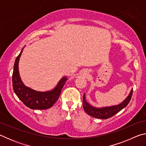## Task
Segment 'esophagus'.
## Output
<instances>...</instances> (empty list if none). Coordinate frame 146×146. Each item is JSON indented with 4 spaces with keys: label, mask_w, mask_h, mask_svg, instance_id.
<instances>
[{
    "label": "esophagus",
    "mask_w": 146,
    "mask_h": 146,
    "mask_svg": "<svg viewBox=\"0 0 146 146\" xmlns=\"http://www.w3.org/2000/svg\"><path fill=\"white\" fill-rule=\"evenodd\" d=\"M87 74H88V73H87V71H86V73H84V76H85V77H86V76H87Z\"/></svg>",
    "instance_id": "1"
}]
</instances>
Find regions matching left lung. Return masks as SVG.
<instances>
[{
	"mask_svg": "<svg viewBox=\"0 0 146 146\" xmlns=\"http://www.w3.org/2000/svg\"><path fill=\"white\" fill-rule=\"evenodd\" d=\"M132 94L133 89H131L127 97L118 104L97 108L91 105L90 103L87 102L86 99V94L84 93L83 95V108L85 112L91 117L100 118V119H107V118L114 116L122 109L126 107L127 105L129 104L131 98Z\"/></svg>",
	"mask_w": 146,
	"mask_h": 146,
	"instance_id": "obj_1",
	"label": "left lung"
}]
</instances>
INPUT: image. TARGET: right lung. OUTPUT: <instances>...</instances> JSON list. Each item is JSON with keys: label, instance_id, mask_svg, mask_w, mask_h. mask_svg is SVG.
Wrapping results in <instances>:
<instances>
[{"label": "right lung", "instance_id": "add662e5", "mask_svg": "<svg viewBox=\"0 0 146 146\" xmlns=\"http://www.w3.org/2000/svg\"><path fill=\"white\" fill-rule=\"evenodd\" d=\"M24 47L22 49L14 64L12 75L14 92L24 104L31 110H46L50 108L58 99L62 89L67 81L68 77L63 76L55 88L46 91H36L24 85L19 71V60Z\"/></svg>", "mask_w": 146, "mask_h": 146}]
</instances>
